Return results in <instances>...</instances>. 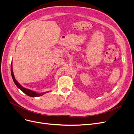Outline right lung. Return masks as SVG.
Segmentation results:
<instances>
[{
    "mask_svg": "<svg viewBox=\"0 0 134 134\" xmlns=\"http://www.w3.org/2000/svg\"><path fill=\"white\" fill-rule=\"evenodd\" d=\"M10 70H11V75L12 76V78H13V80L14 81L15 84L17 86V87L19 89V90H21L23 93H25V94H27V96H30V97H39V96H42L43 94H44V93H46V92H44V93H37L33 91L30 90H28V89H26L25 88L23 87L22 86H21L20 84L15 79V77L13 74V69H12V63H11Z\"/></svg>",
    "mask_w": 134,
    "mask_h": 134,
    "instance_id": "add662e5",
    "label": "right lung"
}]
</instances>
